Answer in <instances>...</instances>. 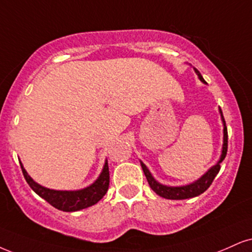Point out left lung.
Masks as SVG:
<instances>
[{
    "label": "left lung",
    "instance_id": "obj_1",
    "mask_svg": "<svg viewBox=\"0 0 252 252\" xmlns=\"http://www.w3.org/2000/svg\"><path fill=\"white\" fill-rule=\"evenodd\" d=\"M195 72L197 73L198 78L201 79V82L206 83V80L203 79V77L201 76V73L198 72L197 69H195ZM220 112H221V116H222V121H223V125H224V136H223V150H222V155H221V159H220L219 162L215 166L212 167L208 172L202 176L201 179H198L197 181H195L194 183L188 186H182V187H167V186L160 185L159 182H157L154 180L153 176L151 175L150 170L147 169V167L145 166L144 163L141 162V167L142 170H144L146 179H147L148 185L151 186V188L157 192L158 195L161 197L164 198H168V200H185V198H190V197H195L201 195L202 192H204L207 190L208 188L210 187L212 185L214 179L216 178V175L219 174L220 169H221V166L220 163L224 160L226 152H228V129H226V125H225V120L224 117L222 114V110L220 108Z\"/></svg>",
    "mask_w": 252,
    "mask_h": 252
}]
</instances>
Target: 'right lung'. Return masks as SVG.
Masks as SVG:
<instances>
[{"mask_svg":"<svg viewBox=\"0 0 252 252\" xmlns=\"http://www.w3.org/2000/svg\"><path fill=\"white\" fill-rule=\"evenodd\" d=\"M22 173H23L24 179L30 186L31 189L39 195L40 197L50 203L56 209L63 210V212H77V210L85 209L97 203L100 201L102 196L106 194L108 185H110V172H108L107 161L105 162L104 169L99 176L97 181L88 188H84L82 190L76 191H66V190H52L39 186L28 175L26 169L23 168L21 163Z\"/></svg>","mask_w":252,"mask_h":252,"instance_id":"right-lung-1","label":"right lung"}]
</instances>
